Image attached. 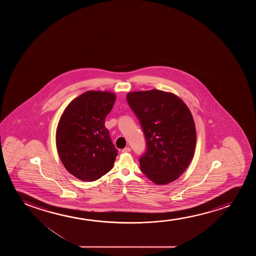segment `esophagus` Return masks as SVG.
I'll return each mask as SVG.
<instances>
[{"label": "esophagus", "instance_id": "esophagus-1", "mask_svg": "<svg viewBox=\"0 0 256 256\" xmlns=\"http://www.w3.org/2000/svg\"><path fill=\"white\" fill-rule=\"evenodd\" d=\"M131 151V148H123L122 150V153H128V152H130Z\"/></svg>", "mask_w": 256, "mask_h": 256}]
</instances>
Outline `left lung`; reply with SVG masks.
Masks as SVG:
<instances>
[{"instance_id": "obj_1", "label": "left lung", "mask_w": 256, "mask_h": 256, "mask_svg": "<svg viewBox=\"0 0 256 256\" xmlns=\"http://www.w3.org/2000/svg\"><path fill=\"white\" fill-rule=\"evenodd\" d=\"M126 100L140 120L147 150L140 170L162 186L182 175L194 156L196 134L192 114L178 96L152 89L130 92Z\"/></svg>"}]
</instances>
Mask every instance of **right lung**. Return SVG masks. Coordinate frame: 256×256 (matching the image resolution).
<instances>
[{
  "label": "right lung",
  "mask_w": 256,
  "mask_h": 256,
  "mask_svg": "<svg viewBox=\"0 0 256 256\" xmlns=\"http://www.w3.org/2000/svg\"><path fill=\"white\" fill-rule=\"evenodd\" d=\"M116 98L111 92H86L70 102L60 117L58 154L64 168L81 181L100 178L114 166L118 150L106 128L105 119Z\"/></svg>",
  "instance_id": "obj_1"
}]
</instances>
